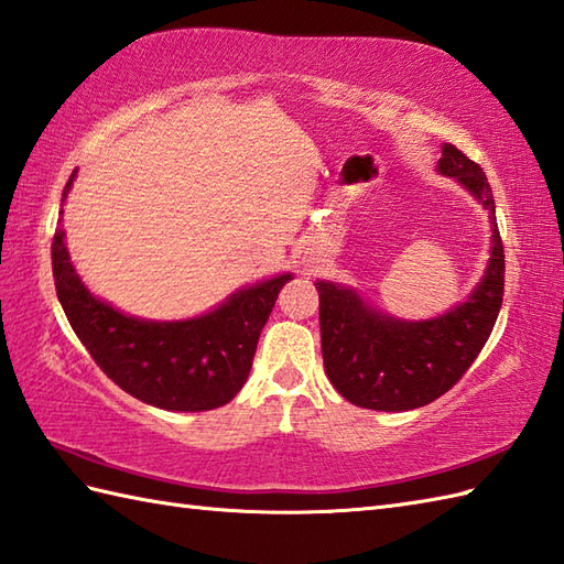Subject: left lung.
Returning a JSON list of instances; mask_svg holds the SVG:
<instances>
[{
  "instance_id": "1",
  "label": "left lung",
  "mask_w": 564,
  "mask_h": 564,
  "mask_svg": "<svg viewBox=\"0 0 564 564\" xmlns=\"http://www.w3.org/2000/svg\"><path fill=\"white\" fill-rule=\"evenodd\" d=\"M440 173L474 192L492 216V257L486 279L464 305L430 322L379 314L334 283H317L322 358L338 394L360 409L411 411L449 391L490 338L505 295V245L482 167L444 143Z\"/></svg>"
}]
</instances>
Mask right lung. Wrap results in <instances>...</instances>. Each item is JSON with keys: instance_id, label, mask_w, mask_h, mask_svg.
Wrapping results in <instances>:
<instances>
[{"instance_id": "add662e5", "label": "right lung", "mask_w": 564, "mask_h": 564, "mask_svg": "<svg viewBox=\"0 0 564 564\" xmlns=\"http://www.w3.org/2000/svg\"><path fill=\"white\" fill-rule=\"evenodd\" d=\"M74 175L76 170L64 185L62 202ZM52 276L74 334L98 368L127 394L165 411H212L238 394L279 291L291 281L285 273L247 288L199 319L141 322L86 291L59 228L52 238Z\"/></svg>"}]
</instances>
